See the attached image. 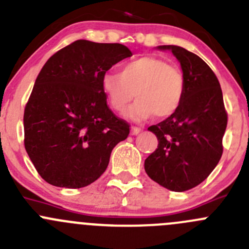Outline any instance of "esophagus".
I'll return each instance as SVG.
<instances>
[{"label":"esophagus","instance_id":"1","mask_svg":"<svg viewBox=\"0 0 249 249\" xmlns=\"http://www.w3.org/2000/svg\"><path fill=\"white\" fill-rule=\"evenodd\" d=\"M141 127H139V126H134V125H132L131 126V135H137V134H140V132H141Z\"/></svg>","mask_w":249,"mask_h":249}]
</instances>
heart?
Wrapping results in <instances>:
<instances>
[{
  "mask_svg": "<svg viewBox=\"0 0 249 249\" xmlns=\"http://www.w3.org/2000/svg\"><path fill=\"white\" fill-rule=\"evenodd\" d=\"M101 86L115 112L124 113L135 95L137 101L127 112L130 118L141 120L153 114L166 118L182 105L186 76L180 67L163 58L143 55L123 64L120 73L103 74Z\"/></svg>",
  "mask_w": 249,
  "mask_h": 249,
  "instance_id": "obj_1",
  "label": "heart"
}]
</instances>
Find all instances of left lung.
Segmentation results:
<instances>
[{"mask_svg": "<svg viewBox=\"0 0 249 249\" xmlns=\"http://www.w3.org/2000/svg\"><path fill=\"white\" fill-rule=\"evenodd\" d=\"M178 58L186 93L178 110L148 127L158 147L144 160L147 175L170 191L183 192L203 182L223 154L228 113L218 78L202 58L180 46H159Z\"/></svg>", "mask_w": 249, "mask_h": 249, "instance_id": "1", "label": "left lung"}]
</instances>
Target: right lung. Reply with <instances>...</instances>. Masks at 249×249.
<instances>
[{"label": "right lung", "instance_id": "1", "mask_svg": "<svg viewBox=\"0 0 249 249\" xmlns=\"http://www.w3.org/2000/svg\"><path fill=\"white\" fill-rule=\"evenodd\" d=\"M132 53L122 43L78 40L55 52L36 78L24 109V146L41 178L80 189L107 169L130 124L107 105L101 79Z\"/></svg>", "mask_w": 249, "mask_h": 249}]
</instances>
